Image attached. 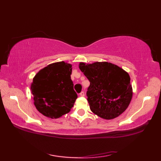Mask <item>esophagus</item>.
Returning <instances> with one entry per match:
<instances>
[{
    "mask_svg": "<svg viewBox=\"0 0 161 161\" xmlns=\"http://www.w3.org/2000/svg\"><path fill=\"white\" fill-rule=\"evenodd\" d=\"M80 96H81V97H84V95H85V93H84V91H81V93H80Z\"/></svg>",
    "mask_w": 161,
    "mask_h": 161,
    "instance_id": "obj_1",
    "label": "esophagus"
}]
</instances>
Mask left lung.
Here are the masks:
<instances>
[{
    "label": "left lung",
    "mask_w": 161,
    "mask_h": 161,
    "mask_svg": "<svg viewBox=\"0 0 161 161\" xmlns=\"http://www.w3.org/2000/svg\"><path fill=\"white\" fill-rule=\"evenodd\" d=\"M79 68L90 81L86 95L93 114L111 119L127 108L133 96L128 73L107 61L90 64L80 62Z\"/></svg>",
    "instance_id": "obj_1"
}]
</instances>
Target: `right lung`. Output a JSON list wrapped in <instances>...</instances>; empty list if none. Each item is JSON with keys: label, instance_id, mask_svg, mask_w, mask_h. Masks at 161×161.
Returning <instances> with one entry per match:
<instances>
[{"label": "right lung", "instance_id": "1", "mask_svg": "<svg viewBox=\"0 0 161 161\" xmlns=\"http://www.w3.org/2000/svg\"><path fill=\"white\" fill-rule=\"evenodd\" d=\"M72 69L70 64L59 61L47 65L33 78L34 104L44 116L59 118L73 107L77 95L70 78Z\"/></svg>", "mask_w": 161, "mask_h": 161}]
</instances>
